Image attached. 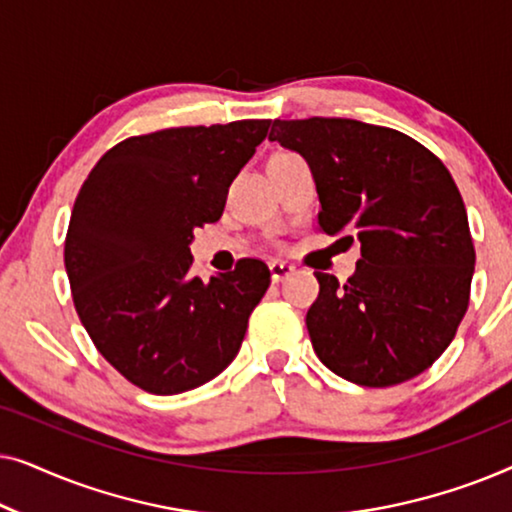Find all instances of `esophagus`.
<instances>
[{"label":"esophagus","mask_w":512,"mask_h":512,"mask_svg":"<svg viewBox=\"0 0 512 512\" xmlns=\"http://www.w3.org/2000/svg\"><path fill=\"white\" fill-rule=\"evenodd\" d=\"M293 272V265L286 263V261H272L270 263V275H272V282H282Z\"/></svg>","instance_id":"34e87169"}]
</instances>
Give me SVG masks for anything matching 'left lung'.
Returning <instances> with one entry per match:
<instances>
[{"label":"left lung","mask_w":512,"mask_h":512,"mask_svg":"<svg viewBox=\"0 0 512 512\" xmlns=\"http://www.w3.org/2000/svg\"><path fill=\"white\" fill-rule=\"evenodd\" d=\"M270 142L310 165L319 228L361 242L345 284L314 272L319 298L305 324L319 361L361 387L424 373L464 319L475 268L452 174L412 137L352 118L275 121Z\"/></svg>","instance_id":"1"}]
</instances>
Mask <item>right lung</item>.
I'll return each instance as SVG.
<instances>
[{
    "label": "right lung",
    "mask_w": 512,
    "mask_h": 512,
    "mask_svg": "<svg viewBox=\"0 0 512 512\" xmlns=\"http://www.w3.org/2000/svg\"><path fill=\"white\" fill-rule=\"evenodd\" d=\"M268 128L235 121L130 137L76 195L65 240L76 314L97 352L149 394H181L228 368L268 291L258 258L209 282L191 275L193 230L221 219Z\"/></svg>",
    "instance_id": "add662e5"
}]
</instances>
